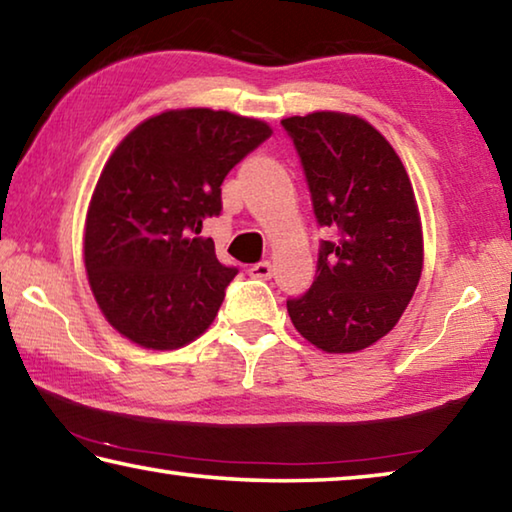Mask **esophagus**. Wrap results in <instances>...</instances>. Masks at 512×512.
<instances>
[{
  "label": "esophagus",
  "instance_id": "obj_1",
  "mask_svg": "<svg viewBox=\"0 0 512 512\" xmlns=\"http://www.w3.org/2000/svg\"><path fill=\"white\" fill-rule=\"evenodd\" d=\"M250 277H257V280H268L273 275V264L271 262H257L248 268Z\"/></svg>",
  "mask_w": 512,
  "mask_h": 512
}]
</instances>
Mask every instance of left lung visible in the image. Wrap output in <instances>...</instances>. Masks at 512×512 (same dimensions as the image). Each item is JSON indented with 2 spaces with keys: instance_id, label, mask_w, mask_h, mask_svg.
Returning <instances> with one entry per match:
<instances>
[{
  "instance_id": "8db88e82",
  "label": "left lung",
  "mask_w": 512,
  "mask_h": 512,
  "mask_svg": "<svg viewBox=\"0 0 512 512\" xmlns=\"http://www.w3.org/2000/svg\"><path fill=\"white\" fill-rule=\"evenodd\" d=\"M320 225L316 277L289 298L293 327L329 354L359 352L397 325L422 275V223L400 155L366 119L320 110L282 119Z\"/></svg>"
}]
</instances>
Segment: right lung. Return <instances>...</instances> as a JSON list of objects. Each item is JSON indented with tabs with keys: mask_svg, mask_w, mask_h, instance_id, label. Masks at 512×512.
Wrapping results in <instances>:
<instances>
[{
	"mask_svg": "<svg viewBox=\"0 0 512 512\" xmlns=\"http://www.w3.org/2000/svg\"><path fill=\"white\" fill-rule=\"evenodd\" d=\"M271 126L228 110H167L135 126L103 167L85 216V271L121 336L149 350L198 339L237 275L198 237L221 214L230 169Z\"/></svg>",
	"mask_w": 512,
	"mask_h": 512,
	"instance_id": "1",
	"label": "right lung"
}]
</instances>
